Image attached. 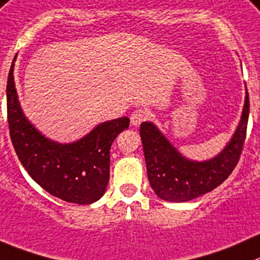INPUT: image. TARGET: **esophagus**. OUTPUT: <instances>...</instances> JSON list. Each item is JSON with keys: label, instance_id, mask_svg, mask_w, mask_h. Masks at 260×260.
Returning a JSON list of instances; mask_svg holds the SVG:
<instances>
[{"label": "esophagus", "instance_id": "obj_1", "mask_svg": "<svg viewBox=\"0 0 260 260\" xmlns=\"http://www.w3.org/2000/svg\"><path fill=\"white\" fill-rule=\"evenodd\" d=\"M149 117V111L147 108H138L130 116V121H132V125L139 126L143 121H145Z\"/></svg>", "mask_w": 260, "mask_h": 260}]
</instances>
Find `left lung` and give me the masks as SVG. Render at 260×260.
Returning a JSON list of instances; mask_svg holds the SVG:
<instances>
[{
    "label": "left lung",
    "mask_w": 260,
    "mask_h": 260,
    "mask_svg": "<svg viewBox=\"0 0 260 260\" xmlns=\"http://www.w3.org/2000/svg\"><path fill=\"white\" fill-rule=\"evenodd\" d=\"M249 118L246 90L241 118L223 149L207 160H192L182 155L153 122L140 125V138L147 163L148 180L158 198L184 203L212 191L234 171L245 142Z\"/></svg>",
    "instance_id": "obj_1"
}]
</instances>
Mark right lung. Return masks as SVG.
<instances>
[{"label": "right lung", "mask_w": 260, "mask_h": 260, "mask_svg": "<svg viewBox=\"0 0 260 260\" xmlns=\"http://www.w3.org/2000/svg\"><path fill=\"white\" fill-rule=\"evenodd\" d=\"M15 58L7 78L10 137L29 176L47 192L69 203L91 204L103 197L110 180L113 140L128 127L126 116L105 121L73 143H58L42 134L23 112L14 79Z\"/></svg>", "instance_id": "1"}]
</instances>
